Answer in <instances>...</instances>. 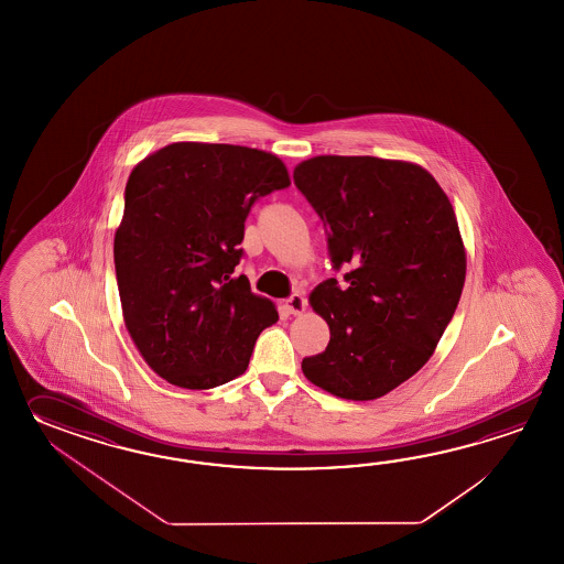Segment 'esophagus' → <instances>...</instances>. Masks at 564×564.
I'll list each match as a JSON object with an SVG mask.
<instances>
[{
    "label": "esophagus",
    "instance_id": "34e87169",
    "mask_svg": "<svg viewBox=\"0 0 564 564\" xmlns=\"http://www.w3.org/2000/svg\"><path fill=\"white\" fill-rule=\"evenodd\" d=\"M284 308L290 314H302L306 311V299L300 292H294L290 299L284 300Z\"/></svg>",
    "mask_w": 564,
    "mask_h": 564
}]
</instances>
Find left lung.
<instances>
[{"label":"left lung","mask_w":564,"mask_h":564,"mask_svg":"<svg viewBox=\"0 0 564 564\" xmlns=\"http://www.w3.org/2000/svg\"><path fill=\"white\" fill-rule=\"evenodd\" d=\"M294 183L328 231L336 278L311 292L330 340L302 360L330 395L371 401L430 360L466 280L456 214L425 169L379 156L321 155L294 169Z\"/></svg>","instance_id":"left-lung-1"}]
</instances>
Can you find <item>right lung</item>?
Segmentation results:
<instances>
[{
  "mask_svg": "<svg viewBox=\"0 0 564 564\" xmlns=\"http://www.w3.org/2000/svg\"><path fill=\"white\" fill-rule=\"evenodd\" d=\"M288 185L276 155L240 144H167L132 169L115 234L120 304L132 343L169 383L240 377L276 323V306L234 270L256 199Z\"/></svg>",
  "mask_w": 564,
  "mask_h": 564,
  "instance_id": "add662e5",
  "label": "right lung"
}]
</instances>
